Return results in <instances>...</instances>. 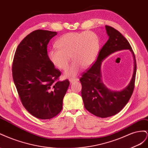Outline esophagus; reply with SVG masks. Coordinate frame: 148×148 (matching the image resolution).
I'll return each mask as SVG.
<instances>
[{"label": "esophagus", "instance_id": "1", "mask_svg": "<svg viewBox=\"0 0 148 148\" xmlns=\"http://www.w3.org/2000/svg\"><path fill=\"white\" fill-rule=\"evenodd\" d=\"M79 81V79L76 78V77H74V78H70L69 79V81L71 82V83H73L75 81Z\"/></svg>", "mask_w": 148, "mask_h": 148}]
</instances>
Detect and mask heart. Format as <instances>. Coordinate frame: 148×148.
Instances as JSON below:
<instances>
[{
    "label": "heart",
    "mask_w": 148,
    "mask_h": 148,
    "mask_svg": "<svg viewBox=\"0 0 148 148\" xmlns=\"http://www.w3.org/2000/svg\"><path fill=\"white\" fill-rule=\"evenodd\" d=\"M58 48L49 50L48 56L53 64L61 70H66L72 60L73 64L65 72L66 77H73L81 67L92 65L99 51V38L90 31L71 32L62 35L56 42Z\"/></svg>",
    "instance_id": "1"
}]
</instances>
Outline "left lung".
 Returning a JSON list of instances; mask_svg holds the SVG:
<instances>
[{"label": "left lung", "instance_id": "8db88e82", "mask_svg": "<svg viewBox=\"0 0 148 148\" xmlns=\"http://www.w3.org/2000/svg\"><path fill=\"white\" fill-rule=\"evenodd\" d=\"M109 36L108 41L100 50L95 63L79 79L82 84L81 94L84 107L93 115L107 118L120 112L128 103L134 88L136 62L134 53L128 40L114 28L105 25ZM122 49H130L134 56L135 68L132 81L125 89L120 92L108 90L101 80L100 66L101 61L112 53Z\"/></svg>", "mask_w": 148, "mask_h": 148}]
</instances>
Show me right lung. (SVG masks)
<instances>
[{"instance_id":"add662e5","label":"right lung","mask_w":148,"mask_h":148,"mask_svg":"<svg viewBox=\"0 0 148 148\" xmlns=\"http://www.w3.org/2000/svg\"><path fill=\"white\" fill-rule=\"evenodd\" d=\"M56 32L37 29L20 42L12 63V76L20 99L36 118L48 120L62 108V100L69 86L68 79L60 81L61 73L51 62L47 51Z\"/></svg>"}]
</instances>
